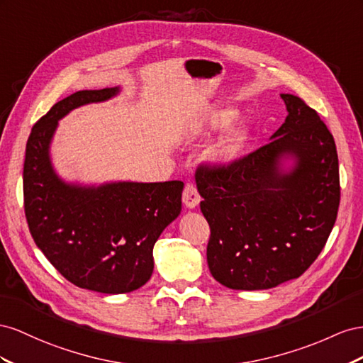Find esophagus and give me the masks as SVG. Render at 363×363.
<instances>
[{
    "label": "esophagus",
    "instance_id": "34e87169",
    "mask_svg": "<svg viewBox=\"0 0 363 363\" xmlns=\"http://www.w3.org/2000/svg\"><path fill=\"white\" fill-rule=\"evenodd\" d=\"M182 202H184V205L187 206V208H190V210L196 208V206L199 205L201 196H199V193H198V189H196L193 184H187V185H185L184 193H182Z\"/></svg>",
    "mask_w": 363,
    "mask_h": 363
}]
</instances>
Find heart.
I'll use <instances>...</instances> for the list:
<instances>
[{
  "instance_id": "1",
  "label": "heart",
  "mask_w": 363,
  "mask_h": 363,
  "mask_svg": "<svg viewBox=\"0 0 363 363\" xmlns=\"http://www.w3.org/2000/svg\"><path fill=\"white\" fill-rule=\"evenodd\" d=\"M237 113L239 112L230 106L216 108L208 112L205 124L213 130L223 129L237 118ZM247 140H250V129L245 124H235L228 129L211 147L210 160L217 164H226L237 160L243 152Z\"/></svg>"
}]
</instances>
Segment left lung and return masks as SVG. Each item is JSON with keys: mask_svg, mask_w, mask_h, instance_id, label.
<instances>
[{"mask_svg": "<svg viewBox=\"0 0 363 363\" xmlns=\"http://www.w3.org/2000/svg\"><path fill=\"white\" fill-rule=\"evenodd\" d=\"M279 96L287 117L271 141L230 165L196 172L211 230L206 262L216 281L234 291H263L303 275L336 222L333 135L301 99Z\"/></svg>", "mask_w": 363, "mask_h": 363, "instance_id": "1", "label": "left lung"}]
</instances>
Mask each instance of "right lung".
Here are the masks:
<instances>
[{"label": "right lung", "mask_w": 363, "mask_h": 363, "mask_svg": "<svg viewBox=\"0 0 363 363\" xmlns=\"http://www.w3.org/2000/svg\"><path fill=\"white\" fill-rule=\"evenodd\" d=\"M120 86L84 89L57 101L30 133L24 208L33 240L69 283L92 292L137 291L153 272V245L182 208L184 182H67L50 146L72 109L116 97Z\"/></svg>", "instance_id": "obj_1"}]
</instances>
